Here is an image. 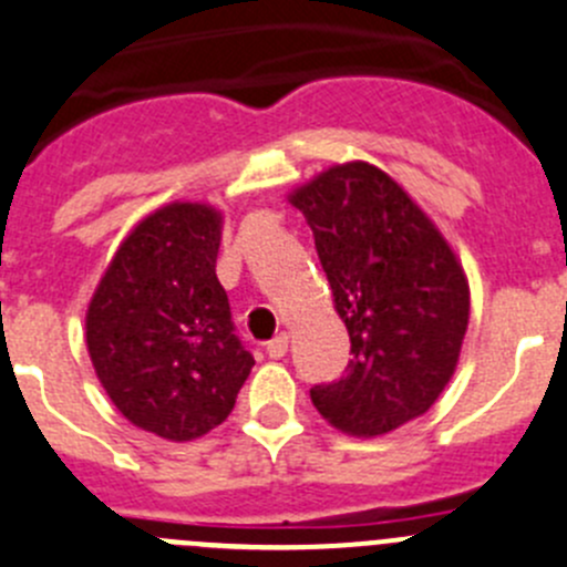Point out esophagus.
<instances>
[{
    "label": "esophagus",
    "mask_w": 567,
    "mask_h": 567,
    "mask_svg": "<svg viewBox=\"0 0 567 567\" xmlns=\"http://www.w3.org/2000/svg\"><path fill=\"white\" fill-rule=\"evenodd\" d=\"M266 354L271 357V360H282V357L288 354V334H277L274 340H268Z\"/></svg>",
    "instance_id": "esophagus-1"
}]
</instances>
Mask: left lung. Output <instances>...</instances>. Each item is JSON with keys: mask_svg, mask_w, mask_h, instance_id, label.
Returning <instances> with one entry per match:
<instances>
[{"mask_svg": "<svg viewBox=\"0 0 567 567\" xmlns=\"http://www.w3.org/2000/svg\"><path fill=\"white\" fill-rule=\"evenodd\" d=\"M351 340L343 377L310 388L316 410L351 435H384L423 415L457 368L468 282L421 207L384 172L346 163L290 196Z\"/></svg>", "mask_w": 567, "mask_h": 567, "instance_id": "left-lung-1", "label": "left lung"}]
</instances>
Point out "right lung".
I'll return each instance as SVG.
<instances>
[{
  "label": "right lung",
  "mask_w": 567,
  "mask_h": 567,
  "mask_svg": "<svg viewBox=\"0 0 567 567\" xmlns=\"http://www.w3.org/2000/svg\"><path fill=\"white\" fill-rule=\"evenodd\" d=\"M221 213L177 202L132 229L87 307L93 368L135 426L194 441L233 412L255 357L216 277Z\"/></svg>",
  "instance_id": "obj_1"
}]
</instances>
